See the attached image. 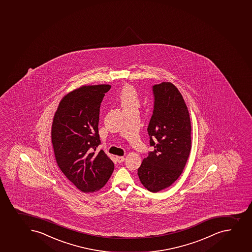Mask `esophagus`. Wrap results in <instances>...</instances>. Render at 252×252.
<instances>
[{"instance_id":"34e87169","label":"esophagus","mask_w":252,"mask_h":252,"mask_svg":"<svg viewBox=\"0 0 252 252\" xmlns=\"http://www.w3.org/2000/svg\"><path fill=\"white\" fill-rule=\"evenodd\" d=\"M125 159H126V158H125L124 157H117V161L119 162V163L124 162Z\"/></svg>"}]
</instances>
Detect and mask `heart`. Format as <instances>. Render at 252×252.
Wrapping results in <instances>:
<instances>
[{"mask_svg": "<svg viewBox=\"0 0 252 252\" xmlns=\"http://www.w3.org/2000/svg\"><path fill=\"white\" fill-rule=\"evenodd\" d=\"M119 102L123 112L136 110L138 111L140 105V97L136 90L130 86L126 85L120 94Z\"/></svg>", "mask_w": 252, "mask_h": 252, "instance_id": "1", "label": "heart"}]
</instances>
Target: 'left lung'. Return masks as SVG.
Returning a JSON list of instances; mask_svg holds the SVG:
<instances>
[{"label": "left lung", "instance_id": "obj_1", "mask_svg": "<svg viewBox=\"0 0 252 252\" xmlns=\"http://www.w3.org/2000/svg\"><path fill=\"white\" fill-rule=\"evenodd\" d=\"M154 110L148 126L150 151L138 168L143 186L158 192L182 174L191 148L190 119L179 90L172 83L153 85Z\"/></svg>", "mask_w": 252, "mask_h": 252}]
</instances>
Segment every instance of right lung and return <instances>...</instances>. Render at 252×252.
Segmentation results:
<instances>
[{
    "label": "right lung",
    "mask_w": 252,
    "mask_h": 252,
    "mask_svg": "<svg viewBox=\"0 0 252 252\" xmlns=\"http://www.w3.org/2000/svg\"><path fill=\"white\" fill-rule=\"evenodd\" d=\"M111 85L82 86L65 95L56 112L52 141L58 167L81 191L104 187L114 164L103 150L98 134L100 106Z\"/></svg>",
    "instance_id": "add662e5"
}]
</instances>
